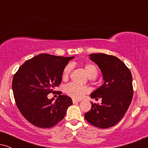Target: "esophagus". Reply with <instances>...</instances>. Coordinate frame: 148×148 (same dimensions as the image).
Instances as JSON below:
<instances>
[{
    "label": "esophagus",
    "mask_w": 148,
    "mask_h": 148,
    "mask_svg": "<svg viewBox=\"0 0 148 148\" xmlns=\"http://www.w3.org/2000/svg\"><path fill=\"white\" fill-rule=\"evenodd\" d=\"M72 101H73V103H77V102H79V100L73 99V100H72Z\"/></svg>",
    "instance_id": "esophagus-1"
}]
</instances>
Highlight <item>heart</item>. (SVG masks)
<instances>
[{
    "label": "heart",
    "instance_id": "1",
    "mask_svg": "<svg viewBox=\"0 0 148 148\" xmlns=\"http://www.w3.org/2000/svg\"><path fill=\"white\" fill-rule=\"evenodd\" d=\"M72 64H69L65 66L62 74V79L64 81L68 79L69 74H70L71 71H72ZM84 69L86 75L89 79H95L97 76L99 69L95 64L92 63H87L84 65ZM65 92L72 97L73 99H79L82 98L84 96L85 94L88 92V88L85 86H81L79 85H77L74 83H71L65 86L64 88Z\"/></svg>",
    "mask_w": 148,
    "mask_h": 148
}]
</instances>
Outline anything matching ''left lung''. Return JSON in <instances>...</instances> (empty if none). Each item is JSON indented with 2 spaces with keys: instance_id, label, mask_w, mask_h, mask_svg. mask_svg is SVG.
I'll use <instances>...</instances> for the list:
<instances>
[{
  "instance_id": "8db88e82",
  "label": "left lung",
  "mask_w": 148,
  "mask_h": 148,
  "mask_svg": "<svg viewBox=\"0 0 148 148\" xmlns=\"http://www.w3.org/2000/svg\"><path fill=\"white\" fill-rule=\"evenodd\" d=\"M89 57L101 69L104 82L90 95L95 99L101 98V104L91 102V109L84 117L94 126L109 128L120 122L132 102V73L123 61L113 56L92 53Z\"/></svg>"
}]
</instances>
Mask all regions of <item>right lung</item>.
I'll return each instance as SVG.
<instances>
[{
  "label": "right lung",
  "instance_id": "1",
  "mask_svg": "<svg viewBox=\"0 0 148 148\" xmlns=\"http://www.w3.org/2000/svg\"><path fill=\"white\" fill-rule=\"evenodd\" d=\"M74 58L40 54L25 61L14 75L12 90L16 106L23 116L35 126H55L73 103L67 95H60L55 101L54 98L49 99L47 95L59 86L62 71Z\"/></svg>",
  "mask_w": 148,
  "mask_h": 148
}]
</instances>
